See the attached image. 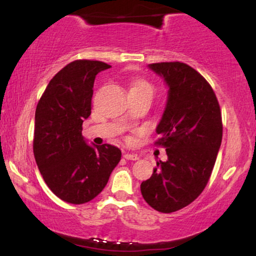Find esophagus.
<instances>
[{
    "mask_svg": "<svg viewBox=\"0 0 256 256\" xmlns=\"http://www.w3.org/2000/svg\"><path fill=\"white\" fill-rule=\"evenodd\" d=\"M124 157L126 160H138V156L135 155V154L124 152Z\"/></svg>",
    "mask_w": 256,
    "mask_h": 256,
    "instance_id": "obj_1",
    "label": "esophagus"
}]
</instances>
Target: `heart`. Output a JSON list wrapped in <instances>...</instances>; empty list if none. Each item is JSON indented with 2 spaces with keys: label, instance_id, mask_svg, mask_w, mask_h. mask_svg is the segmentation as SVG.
Masks as SVG:
<instances>
[{
  "label": "heart",
  "instance_id": "heart-1",
  "mask_svg": "<svg viewBox=\"0 0 256 256\" xmlns=\"http://www.w3.org/2000/svg\"><path fill=\"white\" fill-rule=\"evenodd\" d=\"M130 92H144V93L152 94V96L154 92H155V87H154L152 84L146 82V80L138 79V80H135V82L132 84Z\"/></svg>",
  "mask_w": 256,
  "mask_h": 256
}]
</instances>
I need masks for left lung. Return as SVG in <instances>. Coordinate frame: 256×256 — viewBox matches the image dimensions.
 Segmentation results:
<instances>
[{"label":"left lung","mask_w":256,"mask_h":256,"mask_svg":"<svg viewBox=\"0 0 256 256\" xmlns=\"http://www.w3.org/2000/svg\"><path fill=\"white\" fill-rule=\"evenodd\" d=\"M149 68L169 86L155 142L166 148L168 160L157 162L141 192L156 211L171 213L191 204L208 183L222 144V110L211 85L191 66L169 62Z\"/></svg>","instance_id":"left-lung-1"}]
</instances>
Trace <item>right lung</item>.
<instances>
[{
  "mask_svg": "<svg viewBox=\"0 0 256 256\" xmlns=\"http://www.w3.org/2000/svg\"><path fill=\"white\" fill-rule=\"evenodd\" d=\"M110 65L79 59L50 80L34 114V155L50 190L70 204H85L106 186L121 160L110 144L87 146L82 122L90 115L96 76Z\"/></svg>",
  "mask_w": 256,
  "mask_h": 256,
  "instance_id": "right-lung-1",
  "label": "right lung"
}]
</instances>
